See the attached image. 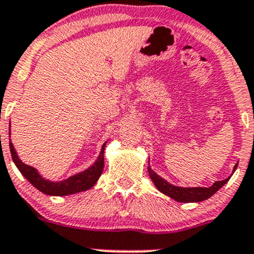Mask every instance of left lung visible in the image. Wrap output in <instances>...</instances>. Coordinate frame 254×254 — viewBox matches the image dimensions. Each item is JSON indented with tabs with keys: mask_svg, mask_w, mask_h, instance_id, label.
Returning <instances> with one entry per match:
<instances>
[{
	"mask_svg": "<svg viewBox=\"0 0 254 254\" xmlns=\"http://www.w3.org/2000/svg\"><path fill=\"white\" fill-rule=\"evenodd\" d=\"M237 165H239V162L234 167V171L236 170ZM148 172L150 178L154 182V184L156 185L157 189L161 192L165 193V195L170 196L173 200L178 201V202H200V201L207 200V198L211 197L213 193L217 192L230 179V177H229V178L224 179V181L215 182L209 188H181L170 184L167 181H165L160 176H157L150 167H148Z\"/></svg>",
	"mask_w": 254,
	"mask_h": 254,
	"instance_id": "left-lung-1",
	"label": "left lung"
}]
</instances>
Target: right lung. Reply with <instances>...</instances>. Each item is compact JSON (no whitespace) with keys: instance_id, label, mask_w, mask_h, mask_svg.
Returning a JSON list of instances; mask_svg holds the SVG:
<instances>
[{"instance_id":"obj_1","label":"right lung","mask_w":254,"mask_h":254,"mask_svg":"<svg viewBox=\"0 0 254 254\" xmlns=\"http://www.w3.org/2000/svg\"><path fill=\"white\" fill-rule=\"evenodd\" d=\"M104 148L105 144L103 145L102 151H100L98 160L95 161L94 165L92 166V167H89L88 170L81 172V173L78 174H75V176L70 177V178L65 179V181L63 182L54 183L43 179L34 167L21 162V161L19 160L17 152H15L12 141H9V149L10 154H12V159L14 161L18 170L20 171V173L23 174V176L25 177L36 189H39L40 191L46 193V195L53 196L70 195V193L81 192L84 191V190L91 189L103 173V168H104Z\"/></svg>"}]
</instances>
